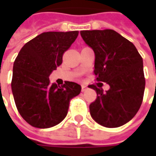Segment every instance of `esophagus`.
<instances>
[{"mask_svg": "<svg viewBox=\"0 0 156 156\" xmlns=\"http://www.w3.org/2000/svg\"><path fill=\"white\" fill-rule=\"evenodd\" d=\"M81 88H82V92H84V91H86V89H87V87H86V86H85V85H83V84H82L81 85Z\"/></svg>", "mask_w": 156, "mask_h": 156, "instance_id": "esophagus-1", "label": "esophagus"}]
</instances>
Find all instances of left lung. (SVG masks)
<instances>
[{
  "mask_svg": "<svg viewBox=\"0 0 156 156\" xmlns=\"http://www.w3.org/2000/svg\"><path fill=\"white\" fill-rule=\"evenodd\" d=\"M80 34L94 51L96 80L110 87L104 92L96 85H88L97 94L89 105L90 115L105 127L122 126L134 117L143 101V59L134 45L114 30L81 31Z\"/></svg>",
  "mask_w": 156,
  "mask_h": 156,
  "instance_id": "left-lung-1",
  "label": "left lung"
}]
</instances>
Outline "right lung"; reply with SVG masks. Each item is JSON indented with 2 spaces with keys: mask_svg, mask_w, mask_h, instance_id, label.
Here are the masks:
<instances>
[{
  "mask_svg": "<svg viewBox=\"0 0 156 156\" xmlns=\"http://www.w3.org/2000/svg\"><path fill=\"white\" fill-rule=\"evenodd\" d=\"M78 35V31L43 32L27 42L16 58L12 94L19 114L33 127L47 129L61 123L71 99L81 92L73 82L58 86L49 80Z\"/></svg>",
  "mask_w": 156,
  "mask_h": 156,
  "instance_id": "obj_1",
  "label": "right lung"
}]
</instances>
